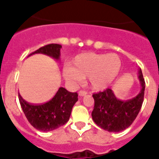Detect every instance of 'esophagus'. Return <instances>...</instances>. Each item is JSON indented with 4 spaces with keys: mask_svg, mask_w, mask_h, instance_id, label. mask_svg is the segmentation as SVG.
<instances>
[{
    "mask_svg": "<svg viewBox=\"0 0 159 159\" xmlns=\"http://www.w3.org/2000/svg\"><path fill=\"white\" fill-rule=\"evenodd\" d=\"M87 94V92H86V91H80V92H78L79 97H84V96H86Z\"/></svg>",
    "mask_w": 159,
    "mask_h": 159,
    "instance_id": "1",
    "label": "esophagus"
}]
</instances>
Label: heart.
I'll list each match as a JSON object with an SVG mask.
<instances>
[{
  "instance_id": "b5f03b06",
  "label": "heart",
  "mask_w": 159,
  "mask_h": 159,
  "mask_svg": "<svg viewBox=\"0 0 159 159\" xmlns=\"http://www.w3.org/2000/svg\"><path fill=\"white\" fill-rule=\"evenodd\" d=\"M120 67V58L116 53H81L72 60V67H65L64 77L72 82H81L88 77L91 88L102 91L114 82Z\"/></svg>"
}]
</instances>
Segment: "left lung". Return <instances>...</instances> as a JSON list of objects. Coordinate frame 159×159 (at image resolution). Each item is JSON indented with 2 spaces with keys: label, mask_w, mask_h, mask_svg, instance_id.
I'll return each mask as SVG.
<instances>
[{
  "label": "left lung",
  "mask_w": 159,
  "mask_h": 159,
  "mask_svg": "<svg viewBox=\"0 0 159 159\" xmlns=\"http://www.w3.org/2000/svg\"><path fill=\"white\" fill-rule=\"evenodd\" d=\"M138 74L141 90L132 99H118L110 88L92 95L95 102L92 120L99 127L109 132H120L133 123L142 107L145 89V82L140 68Z\"/></svg>",
  "instance_id": "left-lung-1"
}]
</instances>
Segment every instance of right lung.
I'll use <instances>...</instances> for the list:
<instances>
[{"mask_svg": "<svg viewBox=\"0 0 159 159\" xmlns=\"http://www.w3.org/2000/svg\"><path fill=\"white\" fill-rule=\"evenodd\" d=\"M61 48L60 44L50 43L41 47L29 56L42 53L59 60ZM77 97V92H70L63 87H60L54 97L44 104H30L20 95H19V100L21 108L31 125L38 130L48 132L59 128L68 121L72 107L78 100Z\"/></svg>", "mask_w": 159, "mask_h": 159, "instance_id": "add662e5", "label": "right lung"}]
</instances>
